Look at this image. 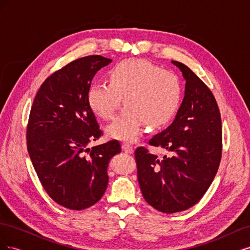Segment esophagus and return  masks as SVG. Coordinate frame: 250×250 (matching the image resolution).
Masks as SVG:
<instances>
[{
  "label": "esophagus",
  "mask_w": 250,
  "mask_h": 250,
  "mask_svg": "<svg viewBox=\"0 0 250 250\" xmlns=\"http://www.w3.org/2000/svg\"><path fill=\"white\" fill-rule=\"evenodd\" d=\"M122 150L124 151L125 153H129V154L133 153V148H132V146L129 145V144H123Z\"/></svg>",
  "instance_id": "obj_1"
}]
</instances>
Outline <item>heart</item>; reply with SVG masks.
Wrapping results in <instances>:
<instances>
[{
  "label": "heart",
  "instance_id": "1",
  "mask_svg": "<svg viewBox=\"0 0 250 250\" xmlns=\"http://www.w3.org/2000/svg\"><path fill=\"white\" fill-rule=\"evenodd\" d=\"M107 83L90 84L86 99L96 116L109 120L123 97L124 108L106 127V134L113 140L137 141L144 123L150 128L162 127L175 116L180 105L179 78L145 59L118 62L107 72Z\"/></svg>",
  "mask_w": 250,
  "mask_h": 250
}]
</instances>
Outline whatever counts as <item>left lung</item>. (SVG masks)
Listing matches in <instances>:
<instances>
[{
	"instance_id": "left-lung-1",
	"label": "left lung",
	"mask_w": 250,
	"mask_h": 250,
	"mask_svg": "<svg viewBox=\"0 0 250 250\" xmlns=\"http://www.w3.org/2000/svg\"><path fill=\"white\" fill-rule=\"evenodd\" d=\"M172 63L186 80L184 100L172 124L149 141L171 155L158 158L144 147L135 150L144 198L166 214L186 210L202 198L222 152L221 116L213 93L187 65Z\"/></svg>"
}]
</instances>
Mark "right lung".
<instances>
[{"label":"right lung","instance_id":"add662e5","mask_svg":"<svg viewBox=\"0 0 250 250\" xmlns=\"http://www.w3.org/2000/svg\"><path fill=\"white\" fill-rule=\"evenodd\" d=\"M111 62L100 55L74 60L42 83L30 111V158L44 190L66 208L84 209L101 199L109 161L121 152L118 141L88 148L102 132L86 93L97 72Z\"/></svg>","mask_w":250,"mask_h":250}]
</instances>
